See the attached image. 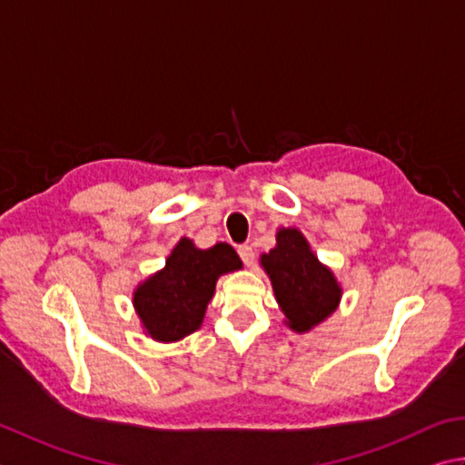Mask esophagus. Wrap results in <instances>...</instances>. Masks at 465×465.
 Wrapping results in <instances>:
<instances>
[{
	"mask_svg": "<svg viewBox=\"0 0 465 465\" xmlns=\"http://www.w3.org/2000/svg\"><path fill=\"white\" fill-rule=\"evenodd\" d=\"M238 254L246 266L254 264V250H252V246H248V243H242V246H238Z\"/></svg>",
	"mask_w": 465,
	"mask_h": 465,
	"instance_id": "34e87169",
	"label": "esophagus"
}]
</instances>
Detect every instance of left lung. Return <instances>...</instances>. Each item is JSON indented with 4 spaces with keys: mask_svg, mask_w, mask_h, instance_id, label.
Returning <instances> with one entry per match:
<instances>
[{
    "mask_svg": "<svg viewBox=\"0 0 465 465\" xmlns=\"http://www.w3.org/2000/svg\"><path fill=\"white\" fill-rule=\"evenodd\" d=\"M278 305L294 331H309L337 309L341 289L299 230H281L276 248L262 256Z\"/></svg>",
    "mask_w": 465,
    "mask_h": 465,
    "instance_id": "8db88e82",
    "label": "left lung"
}]
</instances>
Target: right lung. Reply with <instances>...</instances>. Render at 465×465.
Here are the masks:
<instances>
[{"label":"right lung","mask_w":465,"mask_h":465,"mask_svg":"<svg viewBox=\"0 0 465 465\" xmlns=\"http://www.w3.org/2000/svg\"><path fill=\"white\" fill-rule=\"evenodd\" d=\"M238 268L242 260L230 243L199 250L183 238L166 266L134 294V305L146 331L158 341H176L195 331L213 297L217 278Z\"/></svg>","instance_id":"right-lung-1"}]
</instances>
